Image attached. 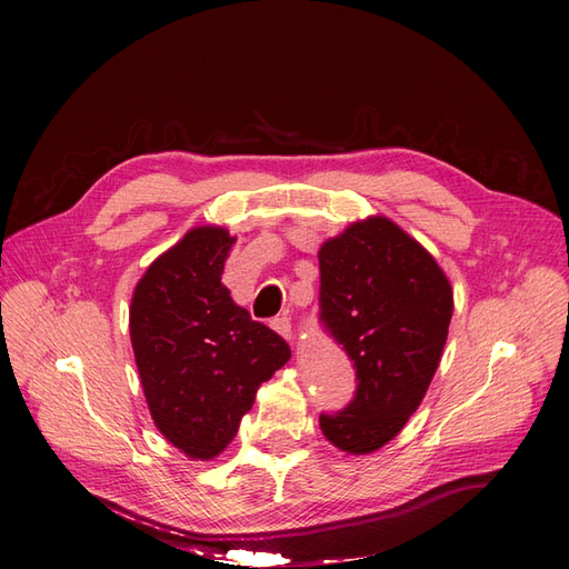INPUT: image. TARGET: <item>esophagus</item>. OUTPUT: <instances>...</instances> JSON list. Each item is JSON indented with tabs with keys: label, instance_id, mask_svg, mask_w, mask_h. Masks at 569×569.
<instances>
[{
	"label": "esophagus",
	"instance_id": "34e87169",
	"mask_svg": "<svg viewBox=\"0 0 569 569\" xmlns=\"http://www.w3.org/2000/svg\"><path fill=\"white\" fill-rule=\"evenodd\" d=\"M270 327L278 335H282L284 339H291V318H287V316H278V318H272L270 320Z\"/></svg>",
	"mask_w": 569,
	"mask_h": 569
}]
</instances>
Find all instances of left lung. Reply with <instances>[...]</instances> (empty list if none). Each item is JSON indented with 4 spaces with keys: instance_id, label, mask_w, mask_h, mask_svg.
I'll list each match as a JSON object with an SVG mask.
<instances>
[{
    "instance_id": "left-lung-1",
    "label": "left lung",
    "mask_w": 569,
    "mask_h": 569,
    "mask_svg": "<svg viewBox=\"0 0 569 569\" xmlns=\"http://www.w3.org/2000/svg\"><path fill=\"white\" fill-rule=\"evenodd\" d=\"M320 261V320L356 368L353 401L322 412L339 451L363 456L401 432L439 368L453 291L435 256L393 220L372 216L327 239Z\"/></svg>"
}]
</instances>
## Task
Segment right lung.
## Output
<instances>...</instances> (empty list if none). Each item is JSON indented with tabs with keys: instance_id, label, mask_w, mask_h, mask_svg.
<instances>
[{
	"instance_id": "right-lung-1",
	"label": "right lung",
	"mask_w": 569,
	"mask_h": 569,
	"mask_svg": "<svg viewBox=\"0 0 569 569\" xmlns=\"http://www.w3.org/2000/svg\"><path fill=\"white\" fill-rule=\"evenodd\" d=\"M234 242L218 226L189 230L147 268L130 303L134 363L153 425L194 460L226 451L258 387L291 356L220 282Z\"/></svg>"
}]
</instances>
